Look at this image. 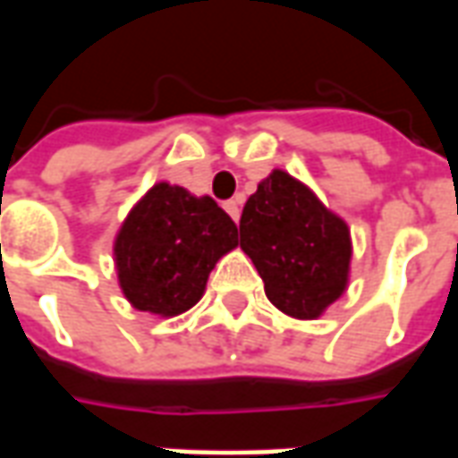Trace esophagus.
Listing matches in <instances>:
<instances>
[{
    "instance_id": "1",
    "label": "esophagus",
    "mask_w": 458,
    "mask_h": 458,
    "mask_svg": "<svg viewBox=\"0 0 458 458\" xmlns=\"http://www.w3.org/2000/svg\"><path fill=\"white\" fill-rule=\"evenodd\" d=\"M223 208L228 210L230 218H233V220H235V223H238V220H240V200H238V199L225 200V203H223Z\"/></svg>"
}]
</instances>
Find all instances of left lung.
Segmentation results:
<instances>
[{"instance_id":"obj_1","label":"left lung","mask_w":458,"mask_h":458,"mask_svg":"<svg viewBox=\"0 0 458 458\" xmlns=\"http://www.w3.org/2000/svg\"><path fill=\"white\" fill-rule=\"evenodd\" d=\"M240 248L258 267L269 301L289 317H321L344 294L348 225L284 171H272L245 203Z\"/></svg>"}]
</instances>
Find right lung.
Returning a JSON list of instances; mask_svg holds the SVG:
<instances>
[{
  "label": "right lung",
  "instance_id": "1",
  "mask_svg": "<svg viewBox=\"0 0 458 458\" xmlns=\"http://www.w3.org/2000/svg\"><path fill=\"white\" fill-rule=\"evenodd\" d=\"M235 245L238 225L210 196L157 183L114 240L120 287L134 309L176 317L203 297L210 269Z\"/></svg>",
  "mask_w": 458,
  "mask_h": 458
}]
</instances>
